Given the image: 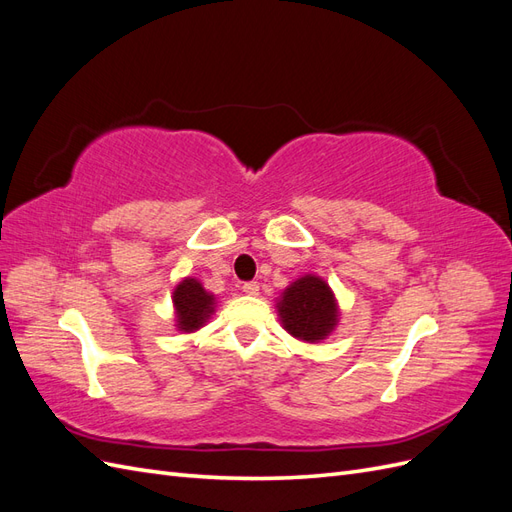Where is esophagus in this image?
<instances>
[{
	"label": "esophagus",
	"instance_id": "34e87169",
	"mask_svg": "<svg viewBox=\"0 0 512 512\" xmlns=\"http://www.w3.org/2000/svg\"><path fill=\"white\" fill-rule=\"evenodd\" d=\"M258 290H260V284H258V282H245V284H243V292H245V294H252V297H254V294H258Z\"/></svg>",
	"mask_w": 512,
	"mask_h": 512
}]
</instances>
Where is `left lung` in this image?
Returning <instances> with one entry per match:
<instances>
[{
  "label": "left lung",
  "instance_id": "8db88e82",
  "mask_svg": "<svg viewBox=\"0 0 512 512\" xmlns=\"http://www.w3.org/2000/svg\"><path fill=\"white\" fill-rule=\"evenodd\" d=\"M277 307L284 329L303 342H320L337 324L333 292L316 275H305L292 282Z\"/></svg>",
  "mask_w": 512,
  "mask_h": 512
}]
</instances>
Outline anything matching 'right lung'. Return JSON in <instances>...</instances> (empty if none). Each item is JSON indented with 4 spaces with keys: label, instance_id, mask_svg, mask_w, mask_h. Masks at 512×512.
Segmentation results:
<instances>
[{
    "label": "right lung",
    "instance_id": "1",
    "mask_svg": "<svg viewBox=\"0 0 512 512\" xmlns=\"http://www.w3.org/2000/svg\"><path fill=\"white\" fill-rule=\"evenodd\" d=\"M173 303L177 309V327L185 333L203 327L207 318L213 314V294H209L192 277L183 280L175 288Z\"/></svg>",
    "mask_w": 512,
    "mask_h": 512
}]
</instances>
